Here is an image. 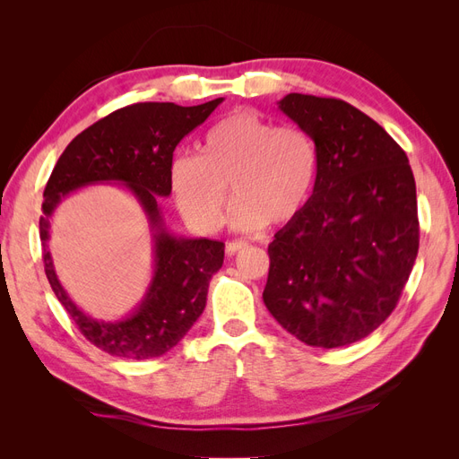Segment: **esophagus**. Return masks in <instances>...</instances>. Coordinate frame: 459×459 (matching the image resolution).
Returning a JSON list of instances; mask_svg holds the SVG:
<instances>
[{"mask_svg": "<svg viewBox=\"0 0 459 459\" xmlns=\"http://www.w3.org/2000/svg\"><path fill=\"white\" fill-rule=\"evenodd\" d=\"M247 247H248L247 241H230V243L226 245V253H228L230 256H233V255H238V253L245 251Z\"/></svg>", "mask_w": 459, "mask_h": 459, "instance_id": "34e87169", "label": "esophagus"}]
</instances>
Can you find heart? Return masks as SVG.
Instances as JSON below:
<instances>
[{"label": "heart", "mask_w": 459, "mask_h": 459, "mask_svg": "<svg viewBox=\"0 0 459 459\" xmlns=\"http://www.w3.org/2000/svg\"><path fill=\"white\" fill-rule=\"evenodd\" d=\"M317 145L310 132L277 126L253 110H235L212 124L199 155L176 157L170 189L179 212L203 231H216L235 197L231 226L255 231L297 220L317 182Z\"/></svg>", "instance_id": "b5f03b06"}]
</instances>
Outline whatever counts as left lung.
<instances>
[{"instance_id":"1","label":"left lung","mask_w":459,"mask_h":459,"mask_svg":"<svg viewBox=\"0 0 459 459\" xmlns=\"http://www.w3.org/2000/svg\"><path fill=\"white\" fill-rule=\"evenodd\" d=\"M281 113L312 134L317 182L302 214L275 233L264 304L317 349L368 337L391 316L420 248L406 152L362 110L289 93Z\"/></svg>"}]
</instances>
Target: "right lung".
I'll return each mask as SVG.
<instances>
[{
	"instance_id": "obj_1",
	"label": "right lung",
	"mask_w": 459,
	"mask_h": 459,
	"mask_svg": "<svg viewBox=\"0 0 459 459\" xmlns=\"http://www.w3.org/2000/svg\"><path fill=\"white\" fill-rule=\"evenodd\" d=\"M224 101L195 107L135 103L91 124L66 145L49 176L39 218L46 275L55 297L91 344L126 359L159 358L172 351L204 310L211 277L224 264V243L178 238L166 226L159 197H169L176 145ZM97 183L122 185L133 193L150 221L153 277L143 302L130 314L105 323L93 320L67 297L47 248L50 216L71 192Z\"/></svg>"
}]
</instances>
